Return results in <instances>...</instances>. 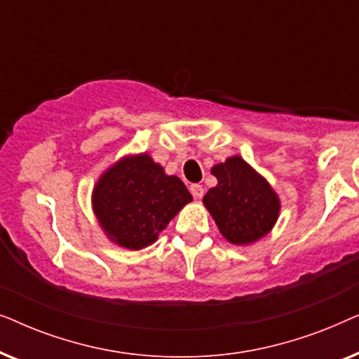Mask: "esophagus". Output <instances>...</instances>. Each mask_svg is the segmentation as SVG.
I'll list each match as a JSON object with an SVG mask.
<instances>
[{"label":"esophagus","instance_id":"1","mask_svg":"<svg viewBox=\"0 0 359 359\" xmlns=\"http://www.w3.org/2000/svg\"><path fill=\"white\" fill-rule=\"evenodd\" d=\"M189 191H191V194H193L196 199H201L204 196V188L201 184H191L189 186Z\"/></svg>","mask_w":359,"mask_h":359}]
</instances>
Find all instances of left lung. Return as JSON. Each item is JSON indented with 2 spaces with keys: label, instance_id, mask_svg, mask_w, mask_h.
Wrapping results in <instances>:
<instances>
[{
  "label": "left lung",
  "instance_id": "8db88e82",
  "mask_svg": "<svg viewBox=\"0 0 359 359\" xmlns=\"http://www.w3.org/2000/svg\"><path fill=\"white\" fill-rule=\"evenodd\" d=\"M217 184L203 204L229 243L248 247L271 232L281 212V199L263 175L240 155L210 168Z\"/></svg>",
  "mask_w": 359,
  "mask_h": 359
}]
</instances>
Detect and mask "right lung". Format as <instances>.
Segmentation results:
<instances>
[{
	"label": "right lung",
	"mask_w": 359,
	"mask_h": 359,
	"mask_svg": "<svg viewBox=\"0 0 359 359\" xmlns=\"http://www.w3.org/2000/svg\"><path fill=\"white\" fill-rule=\"evenodd\" d=\"M191 201L183 181L166 175L147 151L116 160L100 175L91 193L93 214L106 238L134 252L155 243Z\"/></svg>",
	"instance_id": "1"
}]
</instances>
